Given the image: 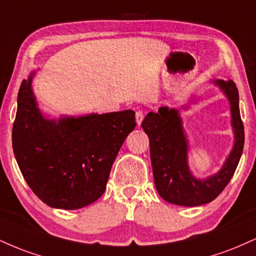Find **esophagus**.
Here are the masks:
<instances>
[{
  "instance_id": "1",
  "label": "esophagus",
  "mask_w": 256,
  "mask_h": 256,
  "mask_svg": "<svg viewBox=\"0 0 256 256\" xmlns=\"http://www.w3.org/2000/svg\"><path fill=\"white\" fill-rule=\"evenodd\" d=\"M143 118H144V113H143L142 110H137L136 112V122H137V125L138 126L142 124Z\"/></svg>"
}]
</instances>
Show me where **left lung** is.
I'll return each instance as SVG.
<instances>
[{
  "mask_svg": "<svg viewBox=\"0 0 256 256\" xmlns=\"http://www.w3.org/2000/svg\"><path fill=\"white\" fill-rule=\"evenodd\" d=\"M230 100L232 126L236 134L234 150L218 174L196 179L186 164V140L178 110L162 107L150 112L142 122L149 137L150 158L155 186L165 201L185 207H195L213 201L231 180L240 162L244 146V126L240 114L238 90L232 80H216Z\"/></svg>",
  "mask_w": 256,
  "mask_h": 256,
  "instance_id": "left-lung-1",
  "label": "left lung"
}]
</instances>
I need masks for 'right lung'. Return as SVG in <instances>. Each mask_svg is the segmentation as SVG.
Listing matches in <instances>:
<instances>
[{
  "label": "right lung",
  "instance_id": "1",
  "mask_svg": "<svg viewBox=\"0 0 256 256\" xmlns=\"http://www.w3.org/2000/svg\"><path fill=\"white\" fill-rule=\"evenodd\" d=\"M31 82L32 76L20 85L12 130L22 177L50 207H85L104 192L120 146L136 126L134 112L46 120L38 110Z\"/></svg>",
  "mask_w": 256,
  "mask_h": 256
}]
</instances>
